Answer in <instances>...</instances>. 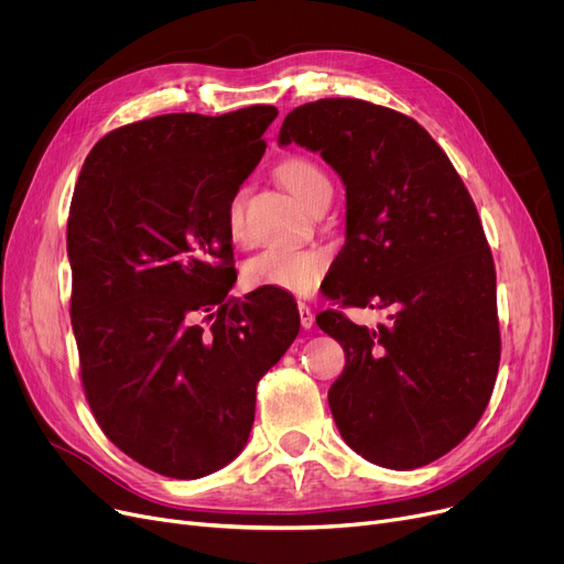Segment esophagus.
<instances>
[{
	"mask_svg": "<svg viewBox=\"0 0 564 564\" xmlns=\"http://www.w3.org/2000/svg\"><path fill=\"white\" fill-rule=\"evenodd\" d=\"M300 319H302V327L304 329H311L313 324H315V315H313L308 304H300Z\"/></svg>",
	"mask_w": 564,
	"mask_h": 564,
	"instance_id": "1",
	"label": "esophagus"
}]
</instances>
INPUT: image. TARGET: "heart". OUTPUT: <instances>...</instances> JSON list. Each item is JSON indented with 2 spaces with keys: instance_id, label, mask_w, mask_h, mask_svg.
I'll return each mask as SVG.
<instances>
[{
  "instance_id": "obj_1",
  "label": "heart",
  "mask_w": 564,
  "mask_h": 564,
  "mask_svg": "<svg viewBox=\"0 0 564 564\" xmlns=\"http://www.w3.org/2000/svg\"><path fill=\"white\" fill-rule=\"evenodd\" d=\"M279 181L297 196L304 205H311L322 192H332L329 175L308 158H288L276 169ZM228 230L240 237L245 230V200L235 194L228 200L226 213ZM329 256L322 249H300L288 245L267 247L245 264V281L251 288H272L292 294H311L327 272Z\"/></svg>"
}]
</instances>
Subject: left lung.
<instances>
[{"mask_svg":"<svg viewBox=\"0 0 564 564\" xmlns=\"http://www.w3.org/2000/svg\"><path fill=\"white\" fill-rule=\"evenodd\" d=\"M279 143L319 153L345 185V247L327 294L391 308L359 327L340 311L317 327L345 349L329 406L351 451L419 468L478 425L500 361L494 258L476 203L413 118L354 98L292 109Z\"/></svg>","mask_w":564,"mask_h":564,"instance_id":"8db88e82","label":"left lung"}]
</instances>
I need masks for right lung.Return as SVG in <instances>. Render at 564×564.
I'll use <instances>...</instances> for the list:
<instances>
[{"instance_id":"add662e5","label":"right lung","mask_w":564,"mask_h":564,"mask_svg":"<svg viewBox=\"0 0 564 564\" xmlns=\"http://www.w3.org/2000/svg\"><path fill=\"white\" fill-rule=\"evenodd\" d=\"M279 116L164 113L105 134L68 217L70 317L84 393L116 448L160 476L196 480L247 446L256 387L300 334L283 290L240 302L228 200Z\"/></svg>"}]
</instances>
